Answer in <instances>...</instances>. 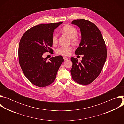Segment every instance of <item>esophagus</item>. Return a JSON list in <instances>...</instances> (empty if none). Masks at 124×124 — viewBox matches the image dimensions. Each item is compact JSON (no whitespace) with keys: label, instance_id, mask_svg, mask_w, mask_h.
<instances>
[{"label":"esophagus","instance_id":"1","mask_svg":"<svg viewBox=\"0 0 124 124\" xmlns=\"http://www.w3.org/2000/svg\"><path fill=\"white\" fill-rule=\"evenodd\" d=\"M63 58H64V60H67L68 59V58L67 57H64Z\"/></svg>","mask_w":124,"mask_h":124}]
</instances>
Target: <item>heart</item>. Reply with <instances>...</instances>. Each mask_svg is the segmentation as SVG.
<instances>
[{"label":"heart","instance_id":"heart-1","mask_svg":"<svg viewBox=\"0 0 124 124\" xmlns=\"http://www.w3.org/2000/svg\"><path fill=\"white\" fill-rule=\"evenodd\" d=\"M62 31L63 33L67 35L69 37L71 38V42L73 45L78 46L80 44V40L77 36L78 32L75 27L70 25H66L62 28ZM52 42L53 44H56L57 43V35L56 34L53 35L52 37ZM71 51L72 48L70 47L61 46L56 49V52L58 54L63 56H68Z\"/></svg>","mask_w":124,"mask_h":124}]
</instances>
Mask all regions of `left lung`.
Returning <instances> with one entry per match:
<instances>
[{"mask_svg": "<svg viewBox=\"0 0 124 124\" xmlns=\"http://www.w3.org/2000/svg\"><path fill=\"white\" fill-rule=\"evenodd\" d=\"M72 24L79 27L81 35L79 47L75 53L83 57L80 63L77 58H70L73 62L70 73L76 82L87 85L101 73L107 57V46L101 31L92 22L80 19L73 21Z\"/></svg>", "mask_w": 124, "mask_h": 124, "instance_id": "1", "label": "left lung"}]
</instances>
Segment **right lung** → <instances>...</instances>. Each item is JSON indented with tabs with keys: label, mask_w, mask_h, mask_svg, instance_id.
Wrapping results in <instances>:
<instances>
[{
	"label": "right lung",
	"mask_w": 124,
	"mask_h": 124,
	"mask_svg": "<svg viewBox=\"0 0 124 124\" xmlns=\"http://www.w3.org/2000/svg\"><path fill=\"white\" fill-rule=\"evenodd\" d=\"M63 23L42 24L27 30L23 35L19 46V63L27 78L40 87L49 85L55 79L58 70L64 62L62 56L49 59L43 57L44 52H52L54 30Z\"/></svg>",
	"instance_id": "obj_1"
}]
</instances>
